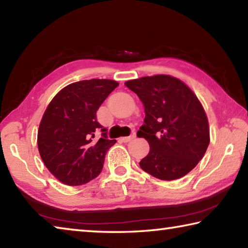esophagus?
Instances as JSON below:
<instances>
[{
	"label": "esophagus",
	"mask_w": 248,
	"mask_h": 248,
	"mask_svg": "<svg viewBox=\"0 0 248 248\" xmlns=\"http://www.w3.org/2000/svg\"><path fill=\"white\" fill-rule=\"evenodd\" d=\"M134 138H136V136H134V134H132V136H129V137H124V138H120V141H123V142H129V141L133 140Z\"/></svg>",
	"instance_id": "esophagus-1"
}]
</instances>
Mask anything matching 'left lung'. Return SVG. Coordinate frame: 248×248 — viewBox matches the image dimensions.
I'll list each match as a JSON object with an SVG mask.
<instances>
[{
    "label": "left lung",
    "instance_id": "1",
    "mask_svg": "<svg viewBox=\"0 0 248 248\" xmlns=\"http://www.w3.org/2000/svg\"><path fill=\"white\" fill-rule=\"evenodd\" d=\"M144 105V124L137 136L149 142L140 167L162 180L184 177L203 157L210 129L200 100L179 78L157 74L124 83Z\"/></svg>",
    "mask_w": 248,
    "mask_h": 248
}]
</instances>
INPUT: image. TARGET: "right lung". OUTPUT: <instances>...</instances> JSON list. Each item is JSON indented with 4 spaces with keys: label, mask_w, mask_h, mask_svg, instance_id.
I'll list each match as a JSON object with an SVG mask.
<instances>
[{
    "label": "right lung",
    "mask_w": 248,
    "mask_h": 248,
    "mask_svg": "<svg viewBox=\"0 0 248 248\" xmlns=\"http://www.w3.org/2000/svg\"><path fill=\"white\" fill-rule=\"evenodd\" d=\"M119 85L112 79H84L69 84L54 96L39 124L37 144L44 164L68 186H79L97 177L107 150L116 143L95 131L103 128L96 111Z\"/></svg>",
    "instance_id": "add662e5"
}]
</instances>
